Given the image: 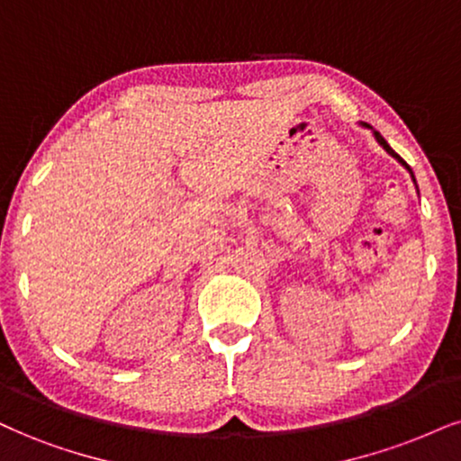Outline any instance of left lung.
I'll list each match as a JSON object with an SVG mask.
<instances>
[{"label": "left lung", "mask_w": 461, "mask_h": 461, "mask_svg": "<svg viewBox=\"0 0 461 461\" xmlns=\"http://www.w3.org/2000/svg\"><path fill=\"white\" fill-rule=\"evenodd\" d=\"M361 126H366V128H369V130H372V126H367V123H361ZM372 132H374V139H376V143H378L380 147H383V149H384V151H387L391 158H395V160H397V162H400V164H402V167H404V168L408 170V173H411V177H412V181H414L412 168H411V167H408V164H406L404 160H402V158H400V156H397V153H395L393 149H391V145L387 143V140H384V139H383V136H380V132H376V130H372ZM414 185H417V181H414ZM417 192H419V190H417Z\"/></svg>", "instance_id": "8db88e82"}]
</instances>
